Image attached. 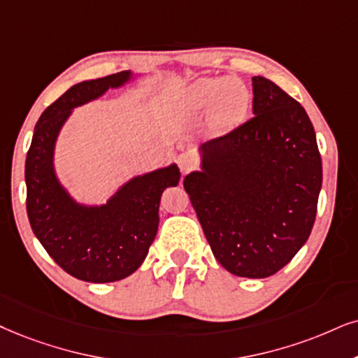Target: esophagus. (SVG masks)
Segmentation results:
<instances>
[{
    "instance_id": "34e87169",
    "label": "esophagus",
    "mask_w": 358,
    "mask_h": 358,
    "mask_svg": "<svg viewBox=\"0 0 358 358\" xmlns=\"http://www.w3.org/2000/svg\"><path fill=\"white\" fill-rule=\"evenodd\" d=\"M176 164L180 166V171L185 175L194 169V157L192 153H182V155L176 158Z\"/></svg>"
}]
</instances>
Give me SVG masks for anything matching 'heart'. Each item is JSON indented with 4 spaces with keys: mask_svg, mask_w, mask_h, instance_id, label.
<instances>
[{
    "mask_svg": "<svg viewBox=\"0 0 358 358\" xmlns=\"http://www.w3.org/2000/svg\"><path fill=\"white\" fill-rule=\"evenodd\" d=\"M251 107V90L234 78L200 79L183 90L176 101V110L183 119L193 120L206 112L208 124L215 134L238 129Z\"/></svg>",
    "mask_w": 358,
    "mask_h": 358,
    "instance_id": "heart-1",
    "label": "heart"
}]
</instances>
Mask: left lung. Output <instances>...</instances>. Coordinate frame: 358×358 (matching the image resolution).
Segmentation results:
<instances>
[{
	"mask_svg": "<svg viewBox=\"0 0 358 358\" xmlns=\"http://www.w3.org/2000/svg\"><path fill=\"white\" fill-rule=\"evenodd\" d=\"M252 117L200 147L183 187L226 271L269 278L304 246L322 187L312 122L273 80L252 78Z\"/></svg>",
	"mask_w": 358,
	"mask_h": 358,
	"instance_id": "left-lung-1",
	"label": "left lung"
}]
</instances>
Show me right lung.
Listing matches in <instances>:
<instances>
[{
    "mask_svg": "<svg viewBox=\"0 0 358 358\" xmlns=\"http://www.w3.org/2000/svg\"><path fill=\"white\" fill-rule=\"evenodd\" d=\"M134 79L122 71L72 85L39 117L26 157L31 228L48 255L85 282H114L140 268L157 236L162 193L180 182L178 166L171 164L130 178L103 205L76 201L59 182L54 150L72 110Z\"/></svg>",
    "mask_w": 358,
    "mask_h": 358,
    "instance_id": "add662e5",
    "label": "right lung"
}]
</instances>
